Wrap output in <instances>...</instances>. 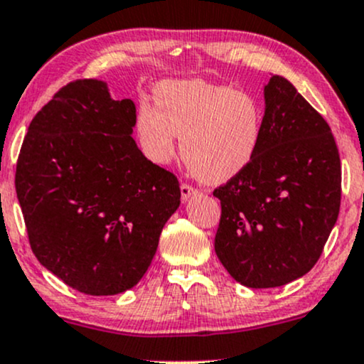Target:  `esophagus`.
Masks as SVG:
<instances>
[{"label":"esophagus","mask_w":364,"mask_h":364,"mask_svg":"<svg viewBox=\"0 0 364 364\" xmlns=\"http://www.w3.org/2000/svg\"><path fill=\"white\" fill-rule=\"evenodd\" d=\"M181 194H182V199L183 200H189L192 196L198 194V191H196L194 187L187 186V183H182V186H181Z\"/></svg>","instance_id":"34e87169"}]
</instances>
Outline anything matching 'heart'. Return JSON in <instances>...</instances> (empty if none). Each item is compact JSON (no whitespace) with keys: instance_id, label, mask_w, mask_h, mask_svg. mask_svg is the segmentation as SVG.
Returning a JSON list of instances; mask_svg holds the SVG:
<instances>
[{"instance_id":"obj_1","label":"heart","mask_w":364,"mask_h":364,"mask_svg":"<svg viewBox=\"0 0 364 364\" xmlns=\"http://www.w3.org/2000/svg\"><path fill=\"white\" fill-rule=\"evenodd\" d=\"M155 104L136 114L141 151L166 165L177 151L191 172L208 183L228 182L254 161L264 132V114L249 93L204 80H165L153 90Z\"/></svg>"}]
</instances>
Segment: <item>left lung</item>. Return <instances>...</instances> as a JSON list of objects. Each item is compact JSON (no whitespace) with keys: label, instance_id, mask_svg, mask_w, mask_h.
<instances>
[{"label":"left lung","instance_id":"left-lung-1","mask_svg":"<svg viewBox=\"0 0 364 364\" xmlns=\"http://www.w3.org/2000/svg\"><path fill=\"white\" fill-rule=\"evenodd\" d=\"M254 161L213 192L221 200L220 262L247 288H277L317 264L341 206V158L326 119L291 81L264 87Z\"/></svg>","mask_w":364,"mask_h":364}]
</instances>
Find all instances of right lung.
<instances>
[{"label": "right lung", "mask_w": 364, "mask_h": 364, "mask_svg": "<svg viewBox=\"0 0 364 364\" xmlns=\"http://www.w3.org/2000/svg\"><path fill=\"white\" fill-rule=\"evenodd\" d=\"M136 105L102 80L55 93L28 126L16 164L18 198L38 262L76 291L134 288L181 206L178 181L132 139Z\"/></svg>", "instance_id": "add662e5"}]
</instances>
